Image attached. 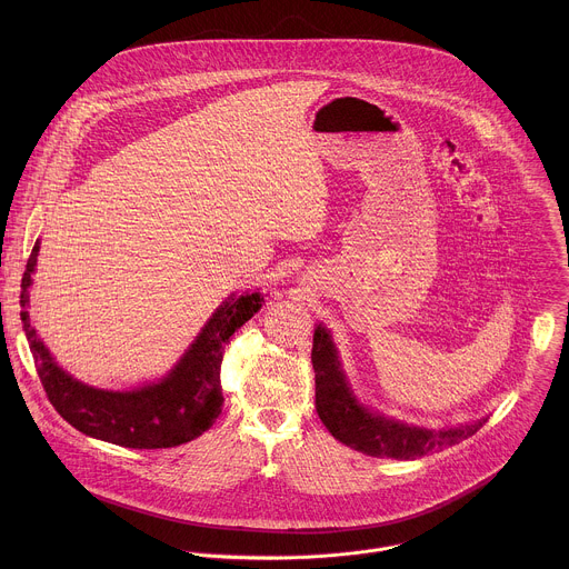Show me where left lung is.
Here are the masks:
<instances>
[{
    "label": "left lung",
    "mask_w": 569,
    "mask_h": 569,
    "mask_svg": "<svg viewBox=\"0 0 569 569\" xmlns=\"http://www.w3.org/2000/svg\"><path fill=\"white\" fill-rule=\"evenodd\" d=\"M316 370V409L335 440L372 458L416 460L453 447L478 433L488 418L471 425L429 431L390 420L359 406L339 368L337 350L328 330L318 326L311 352Z\"/></svg>",
    "instance_id": "1"
}]
</instances>
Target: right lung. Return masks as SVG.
I'll return each mask as SVG.
<instances>
[{"instance_id": "right-lung-1", "label": "right lung", "mask_w": 569, "mask_h": 569, "mask_svg": "<svg viewBox=\"0 0 569 569\" xmlns=\"http://www.w3.org/2000/svg\"><path fill=\"white\" fill-rule=\"evenodd\" d=\"M39 256L32 247L21 278V322L48 401L84 436L129 449H166L190 442L212 427L223 406L221 361L226 343L260 311L264 298L244 293L228 298L199 332L190 350L160 383L133 392L89 388L63 372L30 322L28 289Z\"/></svg>"}]
</instances>
